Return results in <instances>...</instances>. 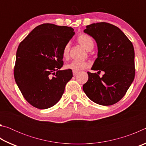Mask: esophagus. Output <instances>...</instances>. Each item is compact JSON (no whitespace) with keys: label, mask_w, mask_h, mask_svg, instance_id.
<instances>
[{"label":"esophagus","mask_w":146,"mask_h":146,"mask_svg":"<svg viewBox=\"0 0 146 146\" xmlns=\"http://www.w3.org/2000/svg\"><path fill=\"white\" fill-rule=\"evenodd\" d=\"M78 73V71H73V75L75 76V75H76V74Z\"/></svg>","instance_id":"esophagus-1"}]
</instances>
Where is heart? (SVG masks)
<instances>
[{"label":"heart","mask_w":146,"mask_h":146,"mask_svg":"<svg viewBox=\"0 0 146 146\" xmlns=\"http://www.w3.org/2000/svg\"><path fill=\"white\" fill-rule=\"evenodd\" d=\"M78 42L85 48L87 51H90L93 49L94 46V42L93 38L90 35L86 34H81L77 37ZM70 45L67 43L64 46L62 50V56L65 59H68L70 56ZM66 68L68 70H71L73 71L82 70L89 67V63L88 62H77L73 61L72 62L66 65Z\"/></svg>","instance_id":"heart-1"}]
</instances>
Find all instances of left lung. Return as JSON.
<instances>
[{
	"mask_svg": "<svg viewBox=\"0 0 146 146\" xmlns=\"http://www.w3.org/2000/svg\"><path fill=\"white\" fill-rule=\"evenodd\" d=\"M84 32L95 39L98 47V57L88 72V80L83 90L93 102L111 106L123 97L135 78V51L125 35L113 24L94 23L86 26ZM105 73L100 78L98 73Z\"/></svg>",
	"mask_w": 146,
	"mask_h": 146,
	"instance_id": "1",
	"label": "left lung"
}]
</instances>
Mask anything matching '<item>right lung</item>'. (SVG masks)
I'll use <instances>...</instances> for the list:
<instances>
[{
    "label": "right lung",
    "instance_id": "right-lung-1",
    "mask_svg": "<svg viewBox=\"0 0 146 146\" xmlns=\"http://www.w3.org/2000/svg\"><path fill=\"white\" fill-rule=\"evenodd\" d=\"M74 35L70 27L42 24L20 43L14 77L24 98L33 107L45 110L61 98L73 77L71 70H60L62 50Z\"/></svg>",
    "mask_w": 146,
    "mask_h": 146
}]
</instances>
